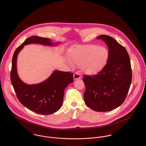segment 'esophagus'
Here are the masks:
<instances>
[{"mask_svg": "<svg viewBox=\"0 0 146 146\" xmlns=\"http://www.w3.org/2000/svg\"><path fill=\"white\" fill-rule=\"evenodd\" d=\"M73 78H74V80H77V79H79L81 77H80V74L78 73V72L77 73H75L73 75Z\"/></svg>", "mask_w": 146, "mask_h": 146, "instance_id": "34e87169", "label": "esophagus"}]
</instances>
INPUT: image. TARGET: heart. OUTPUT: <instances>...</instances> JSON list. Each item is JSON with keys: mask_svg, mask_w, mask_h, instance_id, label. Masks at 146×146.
I'll list each match as a JSON object with an SVG mask.
<instances>
[{"mask_svg": "<svg viewBox=\"0 0 146 146\" xmlns=\"http://www.w3.org/2000/svg\"><path fill=\"white\" fill-rule=\"evenodd\" d=\"M68 57L73 64L81 67L88 75H96L106 66L109 52L103 46L96 44L80 45L69 49Z\"/></svg>", "mask_w": 146, "mask_h": 146, "instance_id": "heart-1", "label": "heart"}]
</instances>
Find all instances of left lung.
Returning a JSON list of instances; mask_svg holds the SVG:
<instances>
[{
    "instance_id": "obj_1",
    "label": "left lung",
    "mask_w": 146,
    "mask_h": 146,
    "mask_svg": "<svg viewBox=\"0 0 146 146\" xmlns=\"http://www.w3.org/2000/svg\"><path fill=\"white\" fill-rule=\"evenodd\" d=\"M109 48V59L102 70L94 76L84 75L86 104L96 112L110 111L121 106L132 82L130 58L126 49L112 37L101 35Z\"/></svg>"
}]
</instances>
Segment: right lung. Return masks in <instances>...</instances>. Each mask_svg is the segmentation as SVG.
<instances>
[{"label": "right lung", "instance_id": "add662e5", "mask_svg": "<svg viewBox=\"0 0 146 146\" xmlns=\"http://www.w3.org/2000/svg\"><path fill=\"white\" fill-rule=\"evenodd\" d=\"M35 43L53 45L48 38L32 36L27 39L15 50L11 72V83L17 97L24 106L34 112L48 115L58 111L62 106L64 90L73 82V74L69 72L55 70L45 81L35 84L24 83L17 72V59L24 46ZM56 43V45H58Z\"/></svg>", "mask_w": 146, "mask_h": 146}]
</instances>
